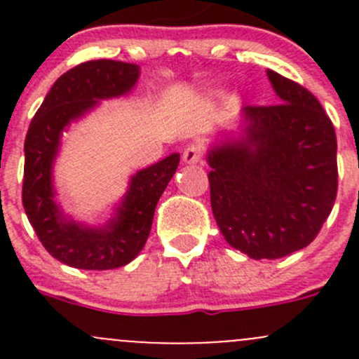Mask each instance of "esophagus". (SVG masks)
Wrapping results in <instances>:
<instances>
[{
  "mask_svg": "<svg viewBox=\"0 0 359 359\" xmlns=\"http://www.w3.org/2000/svg\"><path fill=\"white\" fill-rule=\"evenodd\" d=\"M201 159V151L198 146H187L186 149H184L182 153V161L186 163V165H194V163H198Z\"/></svg>",
  "mask_w": 359,
  "mask_h": 359,
  "instance_id": "1",
  "label": "esophagus"
}]
</instances>
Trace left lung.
Here are the masks:
<instances>
[{"label":"left lung","mask_w":359,"mask_h":359,"mask_svg":"<svg viewBox=\"0 0 359 359\" xmlns=\"http://www.w3.org/2000/svg\"><path fill=\"white\" fill-rule=\"evenodd\" d=\"M273 106H247L240 133L210 146V201L220 233L252 259L306 248L337 196V139L316 97L267 69Z\"/></svg>","instance_id":"1"}]
</instances>
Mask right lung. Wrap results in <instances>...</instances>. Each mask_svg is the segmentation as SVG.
Listing matches in <instances>:
<instances>
[{
    "mask_svg": "<svg viewBox=\"0 0 359 359\" xmlns=\"http://www.w3.org/2000/svg\"><path fill=\"white\" fill-rule=\"evenodd\" d=\"M139 76L137 64L119 60H90L69 69L46 93L25 135V215L46 252L76 269L106 271L132 262L149 238L154 210L179 166L180 154L173 153L139 170L100 226L74 220L57 200L53 165L64 132L100 100L128 95Z\"/></svg>",
    "mask_w": 359,
    "mask_h": 359,
    "instance_id": "obj_1",
    "label": "right lung"
}]
</instances>
